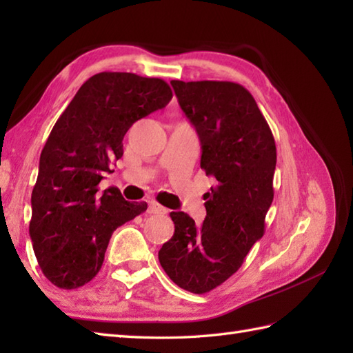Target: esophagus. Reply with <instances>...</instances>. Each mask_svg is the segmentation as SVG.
I'll use <instances>...</instances> for the list:
<instances>
[{"mask_svg": "<svg viewBox=\"0 0 353 353\" xmlns=\"http://www.w3.org/2000/svg\"><path fill=\"white\" fill-rule=\"evenodd\" d=\"M148 214H167V209L161 206L156 201H150L148 203Z\"/></svg>", "mask_w": 353, "mask_h": 353, "instance_id": "34e87169", "label": "esophagus"}]
</instances>
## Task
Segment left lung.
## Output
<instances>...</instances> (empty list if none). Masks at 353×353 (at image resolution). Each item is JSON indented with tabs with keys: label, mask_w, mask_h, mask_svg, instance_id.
I'll list each match as a JSON object with an SVG mask.
<instances>
[{
	"label": "left lung",
	"mask_w": 353,
	"mask_h": 353,
	"mask_svg": "<svg viewBox=\"0 0 353 353\" xmlns=\"http://www.w3.org/2000/svg\"><path fill=\"white\" fill-rule=\"evenodd\" d=\"M183 114L201 144L200 167L216 185L208 192L206 219L171 212L174 235L159 262L179 287L205 294L238 272L265 230L273 201L276 144L252 94L234 81L171 80Z\"/></svg>",
	"instance_id": "left-lung-1"
}]
</instances>
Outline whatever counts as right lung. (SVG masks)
<instances>
[{"label":"right lung","mask_w":353,"mask_h":353,"mask_svg":"<svg viewBox=\"0 0 353 353\" xmlns=\"http://www.w3.org/2000/svg\"><path fill=\"white\" fill-rule=\"evenodd\" d=\"M162 79L100 72L88 79L45 142L32 192V238L45 277L62 290L83 287L100 272L114 230L147 209L117 190L99 194L103 172L123 156L133 123L167 106Z\"/></svg>","instance_id":"add662e5"}]
</instances>
